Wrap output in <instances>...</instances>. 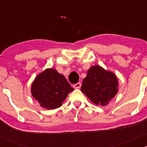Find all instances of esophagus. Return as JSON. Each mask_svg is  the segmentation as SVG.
Masks as SVG:
<instances>
[{"label": "esophagus", "mask_w": 147, "mask_h": 147, "mask_svg": "<svg viewBox=\"0 0 147 147\" xmlns=\"http://www.w3.org/2000/svg\"><path fill=\"white\" fill-rule=\"evenodd\" d=\"M80 87H81L80 82H78V83H76V84H73V87L75 89H79V88H80Z\"/></svg>", "instance_id": "obj_1"}]
</instances>
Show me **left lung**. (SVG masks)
<instances>
[{"label": "left lung", "instance_id": "left-lung-1", "mask_svg": "<svg viewBox=\"0 0 147 147\" xmlns=\"http://www.w3.org/2000/svg\"><path fill=\"white\" fill-rule=\"evenodd\" d=\"M116 75L100 65L90 67L83 79L81 91L94 104L106 106L118 92Z\"/></svg>", "mask_w": 147, "mask_h": 147}]
</instances>
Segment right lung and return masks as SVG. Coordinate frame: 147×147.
<instances>
[{"mask_svg": "<svg viewBox=\"0 0 147 147\" xmlns=\"http://www.w3.org/2000/svg\"><path fill=\"white\" fill-rule=\"evenodd\" d=\"M74 89L64 75L55 69L47 68L35 77L31 85V94L42 107L55 109L62 106Z\"/></svg>", "mask_w": 147, "mask_h": 147, "instance_id": "1", "label": "right lung"}]
</instances>
